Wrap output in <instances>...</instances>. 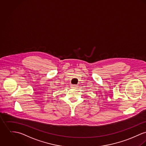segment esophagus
<instances>
[{"label": "esophagus", "mask_w": 146, "mask_h": 146, "mask_svg": "<svg viewBox=\"0 0 146 146\" xmlns=\"http://www.w3.org/2000/svg\"><path fill=\"white\" fill-rule=\"evenodd\" d=\"M71 88H73V89H77L78 88V86L75 84H72V85H71Z\"/></svg>", "instance_id": "34e87169"}]
</instances>
